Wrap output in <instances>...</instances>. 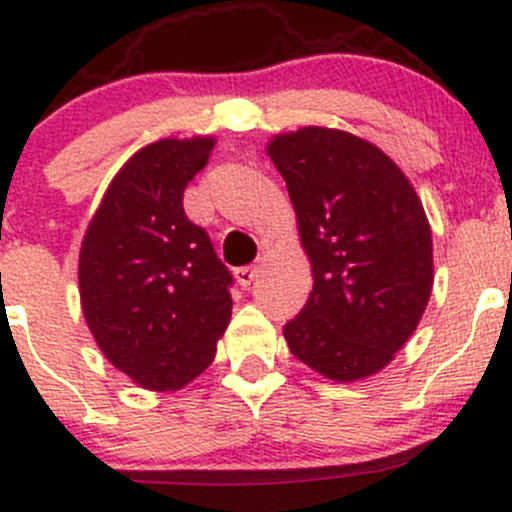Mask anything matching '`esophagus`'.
Here are the masks:
<instances>
[{
    "label": "esophagus",
    "instance_id": "obj_1",
    "mask_svg": "<svg viewBox=\"0 0 512 512\" xmlns=\"http://www.w3.org/2000/svg\"><path fill=\"white\" fill-rule=\"evenodd\" d=\"M255 277H260V265H250V267H240V270H235V280L240 287H250Z\"/></svg>",
    "mask_w": 512,
    "mask_h": 512
}]
</instances>
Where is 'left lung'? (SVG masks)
<instances>
[{"label": "left lung", "instance_id": "left-lung-1", "mask_svg": "<svg viewBox=\"0 0 512 512\" xmlns=\"http://www.w3.org/2000/svg\"><path fill=\"white\" fill-rule=\"evenodd\" d=\"M287 183L314 285L285 324L289 352L352 384L394 361L433 289V240L421 198L379 146L304 126L267 141Z\"/></svg>", "mask_w": 512, "mask_h": 512}]
</instances>
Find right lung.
<instances>
[{"label": "right lung", "instance_id": "right-lung-1", "mask_svg": "<svg viewBox=\"0 0 512 512\" xmlns=\"http://www.w3.org/2000/svg\"><path fill=\"white\" fill-rule=\"evenodd\" d=\"M215 136L160 138L108 183L79 250L81 312L101 354L148 391H178L215 359L230 272L185 218V185Z\"/></svg>", "mask_w": 512, "mask_h": 512}]
</instances>
